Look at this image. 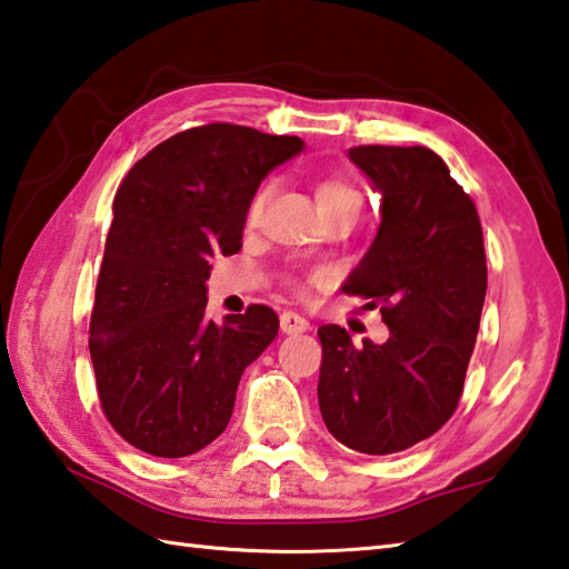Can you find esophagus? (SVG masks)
<instances>
[{"label":"esophagus","instance_id":"34e87169","mask_svg":"<svg viewBox=\"0 0 569 569\" xmlns=\"http://www.w3.org/2000/svg\"><path fill=\"white\" fill-rule=\"evenodd\" d=\"M280 329L284 333H305V331H309V321L305 317H299L297 311H282Z\"/></svg>","mask_w":569,"mask_h":569}]
</instances>
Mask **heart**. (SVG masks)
Masks as SVG:
<instances>
[{"label":"heart","mask_w":569,"mask_h":569,"mask_svg":"<svg viewBox=\"0 0 569 569\" xmlns=\"http://www.w3.org/2000/svg\"><path fill=\"white\" fill-rule=\"evenodd\" d=\"M270 193H272V183H262V187L252 193L248 211H246L248 226L258 223L262 211H264V203L270 201ZM317 203H319V211H327V208L346 206V203H361V191H358L353 183L343 181V179H327L317 187ZM311 280H319V277H311ZM292 287L297 289V292L305 289V284L301 282H295Z\"/></svg>","instance_id":"b5f03b06"}]
</instances>
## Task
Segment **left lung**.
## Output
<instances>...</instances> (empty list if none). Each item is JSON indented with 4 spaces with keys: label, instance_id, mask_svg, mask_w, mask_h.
I'll return each instance as SVG.
<instances>
[{
    "label": "left lung",
    "instance_id": "1",
    "mask_svg": "<svg viewBox=\"0 0 569 569\" xmlns=\"http://www.w3.org/2000/svg\"><path fill=\"white\" fill-rule=\"evenodd\" d=\"M382 193L378 236L343 292L380 307L386 343L319 329V408L329 432L363 455H396L455 415L479 333L486 250L477 203L427 147H351Z\"/></svg>",
    "mask_w": 569,
    "mask_h": 569
}]
</instances>
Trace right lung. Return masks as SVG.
Masks as SVG:
<instances>
[{
    "label": "right lung",
    "mask_w": 569,
    "mask_h": 569,
    "mask_svg": "<svg viewBox=\"0 0 569 569\" xmlns=\"http://www.w3.org/2000/svg\"><path fill=\"white\" fill-rule=\"evenodd\" d=\"M299 137L208 122L173 134L127 171L90 315L102 415L134 449L189 457L233 415L242 370L280 329L264 305L206 319L211 260L242 248L246 211Z\"/></svg>",
    "instance_id": "obj_1"
}]
</instances>
